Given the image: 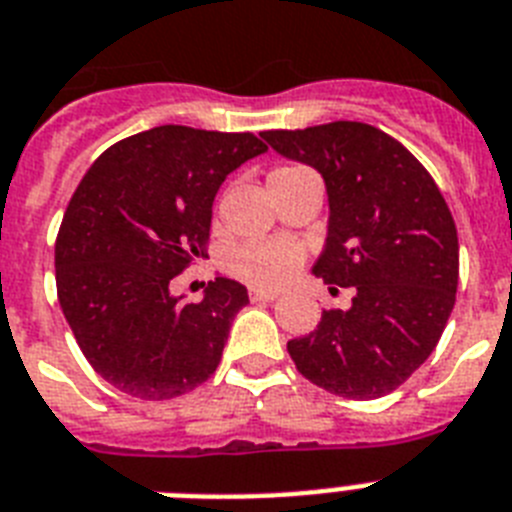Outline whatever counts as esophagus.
<instances>
[{
    "label": "esophagus",
    "instance_id": "esophagus-1",
    "mask_svg": "<svg viewBox=\"0 0 512 512\" xmlns=\"http://www.w3.org/2000/svg\"><path fill=\"white\" fill-rule=\"evenodd\" d=\"M251 301H274L277 298V290H264V287H251Z\"/></svg>",
    "mask_w": 512,
    "mask_h": 512
}]
</instances>
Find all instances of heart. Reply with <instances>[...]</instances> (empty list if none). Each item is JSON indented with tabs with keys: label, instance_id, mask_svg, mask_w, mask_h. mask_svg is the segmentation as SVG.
I'll return each instance as SVG.
<instances>
[{
	"label": "heart",
	"instance_id": "heart-1",
	"mask_svg": "<svg viewBox=\"0 0 512 512\" xmlns=\"http://www.w3.org/2000/svg\"><path fill=\"white\" fill-rule=\"evenodd\" d=\"M293 170V167H280V170ZM272 172V175H274ZM303 251L301 246H295L290 240L266 238V240H246L240 246L232 248L227 266L235 277L253 287H272L285 285L295 274V269L301 266Z\"/></svg>",
	"mask_w": 512,
	"mask_h": 512
}]
</instances>
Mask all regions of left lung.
<instances>
[{
  "mask_svg": "<svg viewBox=\"0 0 512 512\" xmlns=\"http://www.w3.org/2000/svg\"><path fill=\"white\" fill-rule=\"evenodd\" d=\"M261 138L324 177L327 243L311 272L356 287L348 311H324L314 332L287 342L295 369L340 398L398 390L432 356L455 306L458 230L437 183L403 143L366 122Z\"/></svg>",
  "mask_w": 512,
  "mask_h": 512,
  "instance_id": "8db88e82",
  "label": "left lung"
}]
</instances>
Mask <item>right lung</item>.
<instances>
[{"mask_svg":"<svg viewBox=\"0 0 512 512\" xmlns=\"http://www.w3.org/2000/svg\"><path fill=\"white\" fill-rule=\"evenodd\" d=\"M264 151L253 133L159 125L109 146L75 188L54 246L59 306L96 374L130 398H177L217 371L248 290L217 277L183 303L170 282L206 256L219 185Z\"/></svg>","mask_w":512,"mask_h":512,"instance_id":"obj_1","label":"right lung"}]
</instances>
